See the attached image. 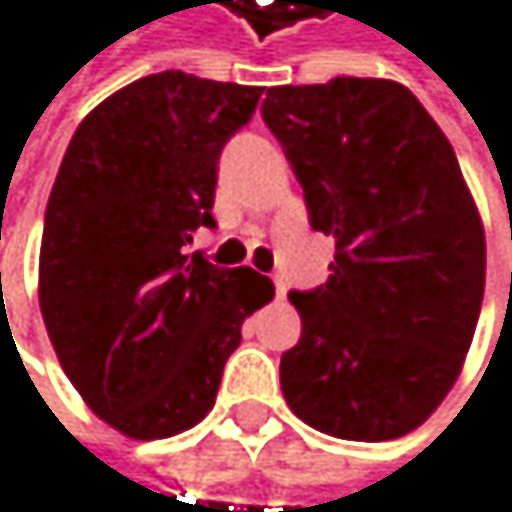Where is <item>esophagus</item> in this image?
Wrapping results in <instances>:
<instances>
[{
  "label": "esophagus",
  "mask_w": 512,
  "mask_h": 512,
  "mask_svg": "<svg viewBox=\"0 0 512 512\" xmlns=\"http://www.w3.org/2000/svg\"><path fill=\"white\" fill-rule=\"evenodd\" d=\"M285 294H288V285H285V279H276V297H279V300H285Z\"/></svg>",
  "instance_id": "esophagus-1"
}]
</instances>
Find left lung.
<instances>
[{
    "instance_id": "left-lung-1",
    "label": "left lung",
    "mask_w": 512,
    "mask_h": 512,
    "mask_svg": "<svg viewBox=\"0 0 512 512\" xmlns=\"http://www.w3.org/2000/svg\"><path fill=\"white\" fill-rule=\"evenodd\" d=\"M261 115L309 224L337 239L327 282L288 294L303 331L282 394L321 434L404 437L455 385L483 306L486 233L455 151L385 78L270 87Z\"/></svg>"
}]
</instances>
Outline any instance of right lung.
I'll use <instances>...</instances> for the list:
<instances>
[{"label":"right lung","mask_w":512,"mask_h":512,"mask_svg":"<svg viewBox=\"0 0 512 512\" xmlns=\"http://www.w3.org/2000/svg\"><path fill=\"white\" fill-rule=\"evenodd\" d=\"M264 87L185 72L139 78L78 124L51 188L39 303L84 404L133 440L206 419L242 321L273 282L200 251L215 227V172Z\"/></svg>","instance_id":"obj_1"}]
</instances>
